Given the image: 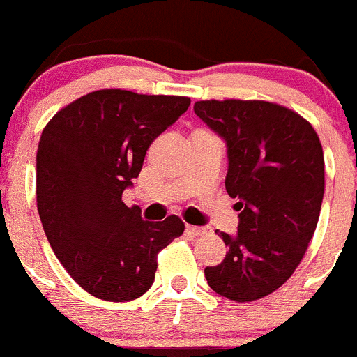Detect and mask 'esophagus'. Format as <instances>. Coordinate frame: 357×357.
<instances>
[{"mask_svg":"<svg viewBox=\"0 0 357 357\" xmlns=\"http://www.w3.org/2000/svg\"><path fill=\"white\" fill-rule=\"evenodd\" d=\"M208 229L204 227H195V225H186V234L190 236H204Z\"/></svg>","mask_w":357,"mask_h":357,"instance_id":"1","label":"esophagus"}]
</instances>
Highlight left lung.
Listing matches in <instances>:
<instances>
[{
	"mask_svg": "<svg viewBox=\"0 0 357 357\" xmlns=\"http://www.w3.org/2000/svg\"><path fill=\"white\" fill-rule=\"evenodd\" d=\"M195 114L227 142L225 190L238 199V234L204 269L208 285L231 301L269 296L287 282L314 238L324 197L317 132L292 109L264 100H201Z\"/></svg>",
	"mask_w": 357,
	"mask_h": 357,
	"instance_id": "8db88e82",
	"label": "left lung"
}]
</instances>
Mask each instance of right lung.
<instances>
[{"label":"right lung","mask_w":357,"mask_h":357,"mask_svg":"<svg viewBox=\"0 0 357 357\" xmlns=\"http://www.w3.org/2000/svg\"><path fill=\"white\" fill-rule=\"evenodd\" d=\"M188 96L98 89L45 125L36 151V208L56 257L86 292L130 301L153 285L156 259L185 224L144 222L123 190L151 142L188 109Z\"/></svg>","instance_id":"1"}]
</instances>
